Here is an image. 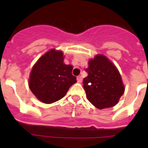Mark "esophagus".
I'll return each mask as SVG.
<instances>
[{
	"mask_svg": "<svg viewBox=\"0 0 148 148\" xmlns=\"http://www.w3.org/2000/svg\"><path fill=\"white\" fill-rule=\"evenodd\" d=\"M77 82H78V83H82V77L81 76V75L77 77Z\"/></svg>",
	"mask_w": 148,
	"mask_h": 148,
	"instance_id": "1",
	"label": "esophagus"
}]
</instances>
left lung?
Listing matches in <instances>:
<instances>
[{
    "label": "left lung",
    "mask_w": 148,
    "mask_h": 148,
    "mask_svg": "<svg viewBox=\"0 0 148 148\" xmlns=\"http://www.w3.org/2000/svg\"><path fill=\"white\" fill-rule=\"evenodd\" d=\"M83 87L87 99L99 109L112 108L125 92L118 69L106 56L97 55L89 61Z\"/></svg>",
    "instance_id": "8db88e82"
}]
</instances>
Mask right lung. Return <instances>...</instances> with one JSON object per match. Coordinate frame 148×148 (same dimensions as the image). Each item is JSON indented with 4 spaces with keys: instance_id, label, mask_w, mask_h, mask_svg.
<instances>
[{
    "instance_id": "add662e5",
    "label": "right lung",
    "mask_w": 148,
    "mask_h": 148,
    "mask_svg": "<svg viewBox=\"0 0 148 148\" xmlns=\"http://www.w3.org/2000/svg\"><path fill=\"white\" fill-rule=\"evenodd\" d=\"M73 66L65 64L61 51L50 49L35 63L30 73L29 87L38 100L51 104L62 99L77 82Z\"/></svg>"
}]
</instances>
